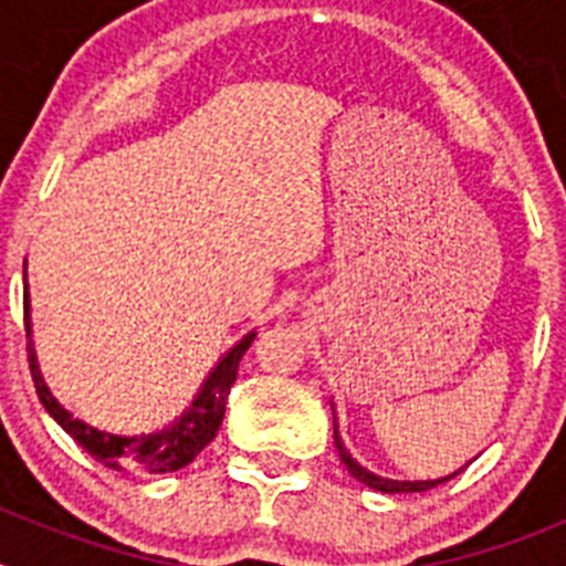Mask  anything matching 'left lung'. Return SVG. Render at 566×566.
Wrapping results in <instances>:
<instances>
[{"instance_id":"left-lung-1","label":"left lung","mask_w":566,"mask_h":566,"mask_svg":"<svg viewBox=\"0 0 566 566\" xmlns=\"http://www.w3.org/2000/svg\"><path fill=\"white\" fill-rule=\"evenodd\" d=\"M334 444H337L339 451V459H343V464L348 468V473H352L354 479H359L363 484H368V488L374 490H382V493H422V490H431L437 488V484L448 482V479H453L459 473H451V476L444 479H428V482H399V479H385V476H377V473H371V470H365L363 464L357 462V459L352 457V453L345 451L343 439H339V431H337V419H334Z\"/></svg>"}]
</instances>
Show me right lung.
<instances>
[{
	"instance_id": "1",
	"label": "right lung",
	"mask_w": 566,
	"mask_h": 566,
	"mask_svg": "<svg viewBox=\"0 0 566 566\" xmlns=\"http://www.w3.org/2000/svg\"><path fill=\"white\" fill-rule=\"evenodd\" d=\"M24 332H28L30 377L36 382V394L42 399L44 411L56 419L64 431L76 439L96 462H102L104 468L135 470V473H172V470H181L212 442L223 422V413H227V397L229 388L238 379L240 359H243V354H247V348L254 339L252 332L240 339L234 348H229L227 357H221V363L214 365L207 382L201 385V391L192 399V405L169 428L142 433V437H118V433L98 431L93 424L73 417L67 408L59 405V399L44 385V377L36 363V352H33V339H30L28 283H24Z\"/></svg>"
}]
</instances>
